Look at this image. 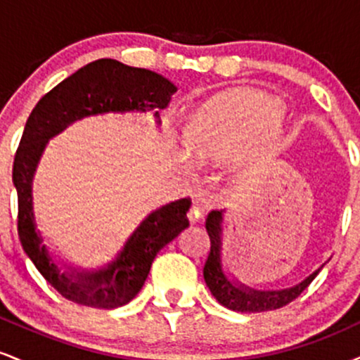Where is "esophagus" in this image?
Masks as SVG:
<instances>
[{"instance_id": "34e87169", "label": "esophagus", "mask_w": 360, "mask_h": 360, "mask_svg": "<svg viewBox=\"0 0 360 360\" xmlns=\"http://www.w3.org/2000/svg\"><path fill=\"white\" fill-rule=\"evenodd\" d=\"M201 217H203V208H201L200 205L193 203L191 206H189V210H188V220L189 221H191V223L200 221Z\"/></svg>"}]
</instances>
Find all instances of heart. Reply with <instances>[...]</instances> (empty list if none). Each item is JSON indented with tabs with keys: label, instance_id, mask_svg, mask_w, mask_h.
<instances>
[{
	"label": "heart",
	"instance_id": "1",
	"mask_svg": "<svg viewBox=\"0 0 360 360\" xmlns=\"http://www.w3.org/2000/svg\"><path fill=\"white\" fill-rule=\"evenodd\" d=\"M281 103L252 89L223 94L198 115L189 143L176 147L177 162L188 172L201 162H221L230 155L235 176L254 177L266 164L281 131Z\"/></svg>",
	"mask_w": 360,
	"mask_h": 360
}]
</instances>
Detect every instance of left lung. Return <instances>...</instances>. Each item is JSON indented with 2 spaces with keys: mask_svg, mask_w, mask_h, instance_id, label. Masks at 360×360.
<instances>
[{
  "mask_svg": "<svg viewBox=\"0 0 360 360\" xmlns=\"http://www.w3.org/2000/svg\"><path fill=\"white\" fill-rule=\"evenodd\" d=\"M225 210H220V212L213 210L206 217L205 226L210 235L212 247H210L208 259H206L203 267L206 286L218 303L225 308L242 313H260L283 308L292 300L298 298L301 292L309 286V283L316 278L318 272L323 269L326 262L321 264L307 279L286 289H266V291H262V289H254L240 283L226 271L225 264H223V218H225Z\"/></svg>",
  "mask_w": 360,
  "mask_h": 360,
  "instance_id": "obj_1",
  "label": "left lung"
}]
</instances>
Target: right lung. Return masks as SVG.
I'll return each instance as SVG.
<instances>
[{"label": "right lung", "mask_w": 360, "mask_h": 360, "mask_svg": "<svg viewBox=\"0 0 360 360\" xmlns=\"http://www.w3.org/2000/svg\"><path fill=\"white\" fill-rule=\"evenodd\" d=\"M177 88L148 69L130 68L115 59H100L81 68L37 103L27 120L13 162L18 194V237L25 254L47 283L72 303L91 308H118L142 289L157 252L189 226L188 198L154 210L127 238L111 262L98 269L59 264L37 229L34 177L49 140L77 120L105 113H159L167 108Z\"/></svg>", "instance_id": "1"}]
</instances>
